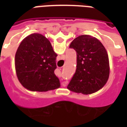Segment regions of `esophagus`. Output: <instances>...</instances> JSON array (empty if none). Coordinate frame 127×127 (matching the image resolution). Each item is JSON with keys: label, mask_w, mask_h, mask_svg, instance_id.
I'll use <instances>...</instances> for the list:
<instances>
[{"label": "esophagus", "mask_w": 127, "mask_h": 127, "mask_svg": "<svg viewBox=\"0 0 127 127\" xmlns=\"http://www.w3.org/2000/svg\"><path fill=\"white\" fill-rule=\"evenodd\" d=\"M66 84H67V83H66V82H63V84H62V86L64 87V86H66Z\"/></svg>", "instance_id": "34e87169"}]
</instances>
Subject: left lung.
Returning a JSON list of instances; mask_svg holds the SVG:
<instances>
[{
	"instance_id": "left-lung-1",
	"label": "left lung",
	"mask_w": 127,
	"mask_h": 127,
	"mask_svg": "<svg viewBox=\"0 0 127 127\" xmlns=\"http://www.w3.org/2000/svg\"><path fill=\"white\" fill-rule=\"evenodd\" d=\"M69 47L77 53V66L67 88L76 93H95L105 85L109 76L108 54L101 42L82 34L73 40Z\"/></svg>"
}]
</instances>
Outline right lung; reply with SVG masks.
I'll return each instance as SVG.
<instances>
[{"label": "right lung", "instance_id": "add662e5", "mask_svg": "<svg viewBox=\"0 0 127 127\" xmlns=\"http://www.w3.org/2000/svg\"><path fill=\"white\" fill-rule=\"evenodd\" d=\"M57 56L49 39L41 34L25 37L15 56L16 75L23 87L33 92L60 88V80L54 74Z\"/></svg>", "mask_w": 127, "mask_h": 127}]
</instances>
